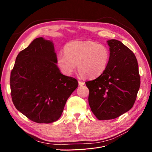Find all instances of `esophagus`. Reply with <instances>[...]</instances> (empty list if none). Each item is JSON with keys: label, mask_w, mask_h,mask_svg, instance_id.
Masks as SVG:
<instances>
[{"label": "esophagus", "mask_w": 152, "mask_h": 152, "mask_svg": "<svg viewBox=\"0 0 152 152\" xmlns=\"http://www.w3.org/2000/svg\"><path fill=\"white\" fill-rule=\"evenodd\" d=\"M85 84L84 82H82V81H79V86H83Z\"/></svg>", "instance_id": "34e87169"}]
</instances>
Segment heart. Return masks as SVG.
I'll return each instance as SVG.
<instances>
[{"label":"heart","mask_w":152,"mask_h":152,"mask_svg":"<svg viewBox=\"0 0 152 152\" xmlns=\"http://www.w3.org/2000/svg\"><path fill=\"white\" fill-rule=\"evenodd\" d=\"M64 51L58 55L57 64L66 75L74 72L77 64L82 76L94 79L103 74L109 63L108 49L93 41H72L65 45Z\"/></svg>","instance_id":"1"}]
</instances>
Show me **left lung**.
<instances>
[{"instance_id": "left-lung-1", "label": "left lung", "mask_w": 152, "mask_h": 152, "mask_svg": "<svg viewBox=\"0 0 152 152\" xmlns=\"http://www.w3.org/2000/svg\"><path fill=\"white\" fill-rule=\"evenodd\" d=\"M110 59L103 74L86 82L89 104L98 120H110L134 105L140 87L138 64L134 54L121 41L108 40Z\"/></svg>"}]
</instances>
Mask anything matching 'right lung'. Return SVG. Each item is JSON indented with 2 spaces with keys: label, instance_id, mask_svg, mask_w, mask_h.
Segmentation results:
<instances>
[{
  "label": "right lung",
  "instance_id": "obj_1",
  "mask_svg": "<svg viewBox=\"0 0 152 152\" xmlns=\"http://www.w3.org/2000/svg\"><path fill=\"white\" fill-rule=\"evenodd\" d=\"M53 43L39 37L19 53L10 76L14 105L31 121L58 120L68 98L78 87L75 78L61 74Z\"/></svg>",
  "mask_w": 152,
  "mask_h": 152
}]
</instances>
